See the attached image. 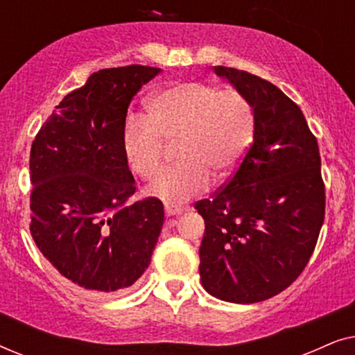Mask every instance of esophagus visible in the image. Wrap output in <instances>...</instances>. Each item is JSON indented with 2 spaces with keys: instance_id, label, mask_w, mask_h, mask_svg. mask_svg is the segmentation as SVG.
I'll use <instances>...</instances> for the list:
<instances>
[{
  "instance_id": "obj_1",
  "label": "esophagus",
  "mask_w": 355,
  "mask_h": 355,
  "mask_svg": "<svg viewBox=\"0 0 355 355\" xmlns=\"http://www.w3.org/2000/svg\"><path fill=\"white\" fill-rule=\"evenodd\" d=\"M164 211H166V216H178L182 213V208H174V207L166 205L164 207Z\"/></svg>"
}]
</instances>
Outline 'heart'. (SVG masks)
Returning <instances> with one entry per match:
<instances>
[{
	"instance_id": "b5f03b06",
	"label": "heart",
	"mask_w": 355,
	"mask_h": 355,
	"mask_svg": "<svg viewBox=\"0 0 355 355\" xmlns=\"http://www.w3.org/2000/svg\"><path fill=\"white\" fill-rule=\"evenodd\" d=\"M255 110L237 89L220 90L186 80L157 92L147 114L130 116L123 152L130 171L145 181L162 173L166 145L176 144L178 163L152 186V193L178 205L215 182L230 179L255 139Z\"/></svg>"
}]
</instances>
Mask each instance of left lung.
Listing matches in <instances>:
<instances>
[{"label":"left lung","instance_id":"8db88e82","mask_svg":"<svg viewBox=\"0 0 355 355\" xmlns=\"http://www.w3.org/2000/svg\"><path fill=\"white\" fill-rule=\"evenodd\" d=\"M255 110L254 144L237 171L196 203L205 220L200 281L213 297L261 302L307 266L324 221L318 144L289 96L261 77L215 66Z\"/></svg>","mask_w":355,"mask_h":355}]
</instances>
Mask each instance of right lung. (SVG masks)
<instances>
[{"label":"right lung","mask_w":355,"mask_h":355,"mask_svg":"<svg viewBox=\"0 0 355 355\" xmlns=\"http://www.w3.org/2000/svg\"><path fill=\"white\" fill-rule=\"evenodd\" d=\"M159 72L130 64L94 72L67 94L31 148V234L77 288L114 293L148 268L164 211L157 197L134 200L123 152L134 95Z\"/></svg>","instance_id":"obj_1"}]
</instances>
